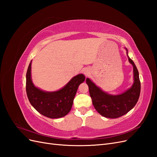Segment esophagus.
Masks as SVG:
<instances>
[{
    "mask_svg": "<svg viewBox=\"0 0 157 157\" xmlns=\"http://www.w3.org/2000/svg\"><path fill=\"white\" fill-rule=\"evenodd\" d=\"M84 74H85V75H88V70H84Z\"/></svg>",
    "mask_w": 157,
    "mask_h": 157,
    "instance_id": "1",
    "label": "esophagus"
}]
</instances>
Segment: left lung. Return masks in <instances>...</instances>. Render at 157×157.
Wrapping results in <instances>:
<instances>
[{"label": "left lung", "mask_w": 157, "mask_h": 157, "mask_svg": "<svg viewBox=\"0 0 157 157\" xmlns=\"http://www.w3.org/2000/svg\"><path fill=\"white\" fill-rule=\"evenodd\" d=\"M128 60L134 67V82L124 93L117 96L109 95L97 87L89 78L86 80L93 105L103 117L109 118L122 117L129 112L138 101L141 90L139 73L134 61L129 57Z\"/></svg>", "instance_id": "left-lung-1"}]
</instances>
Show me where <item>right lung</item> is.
I'll list each match as a JSON object with an SVG mask.
<instances>
[{"instance_id": "1", "label": "right lung", "mask_w": 157, "mask_h": 157, "mask_svg": "<svg viewBox=\"0 0 157 157\" xmlns=\"http://www.w3.org/2000/svg\"><path fill=\"white\" fill-rule=\"evenodd\" d=\"M31 62L26 75V92L32 106L41 115L50 118L65 116L71 111L79 85L85 77L82 74L75 76L59 91L46 92L33 85L31 78Z\"/></svg>"}]
</instances>
